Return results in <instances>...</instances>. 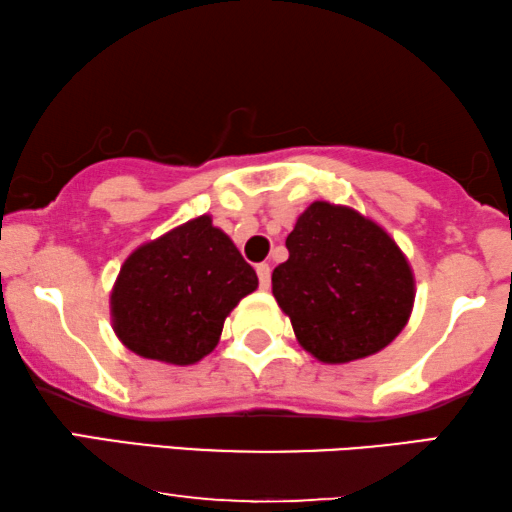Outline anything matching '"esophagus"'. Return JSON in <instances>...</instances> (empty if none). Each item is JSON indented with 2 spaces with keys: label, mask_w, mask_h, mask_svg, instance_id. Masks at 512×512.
<instances>
[{
  "label": "esophagus",
  "mask_w": 512,
  "mask_h": 512,
  "mask_svg": "<svg viewBox=\"0 0 512 512\" xmlns=\"http://www.w3.org/2000/svg\"><path fill=\"white\" fill-rule=\"evenodd\" d=\"M256 275H258V284H261V289H268V286H270V265L268 263H258L256 265Z\"/></svg>",
  "instance_id": "esophagus-1"
}]
</instances>
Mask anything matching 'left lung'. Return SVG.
<instances>
[{
  "instance_id": "left-lung-1",
  "label": "left lung",
  "mask_w": 512,
  "mask_h": 512,
  "mask_svg": "<svg viewBox=\"0 0 512 512\" xmlns=\"http://www.w3.org/2000/svg\"><path fill=\"white\" fill-rule=\"evenodd\" d=\"M272 296L307 352L326 363L363 359L408 324L415 279L396 242L354 209L312 202L286 237Z\"/></svg>"
}]
</instances>
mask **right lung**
<instances>
[{"instance_id":"1","label":"right lung","mask_w":512,"mask_h":512,"mask_svg":"<svg viewBox=\"0 0 512 512\" xmlns=\"http://www.w3.org/2000/svg\"><path fill=\"white\" fill-rule=\"evenodd\" d=\"M256 286L230 237L200 216L123 263L111 293L116 335L144 359L188 366L212 352L230 310Z\"/></svg>"}]
</instances>
